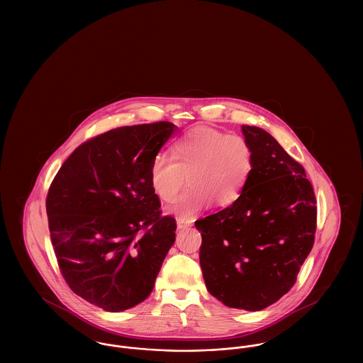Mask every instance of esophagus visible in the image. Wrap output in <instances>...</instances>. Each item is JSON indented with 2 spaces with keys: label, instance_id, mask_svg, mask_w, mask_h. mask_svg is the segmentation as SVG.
I'll return each mask as SVG.
<instances>
[{
  "label": "esophagus",
  "instance_id": "34e87169",
  "mask_svg": "<svg viewBox=\"0 0 363 363\" xmlns=\"http://www.w3.org/2000/svg\"><path fill=\"white\" fill-rule=\"evenodd\" d=\"M189 225L190 223H188V222H185V220H181V219H177V227H178L179 230H182V228H188Z\"/></svg>",
  "mask_w": 363,
  "mask_h": 363
}]
</instances>
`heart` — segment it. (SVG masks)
<instances>
[{
	"mask_svg": "<svg viewBox=\"0 0 363 363\" xmlns=\"http://www.w3.org/2000/svg\"><path fill=\"white\" fill-rule=\"evenodd\" d=\"M172 159L157 155L150 167V184L157 199L173 203L185 185L189 189L172 208L174 215L189 222L212 203L218 207L234 204L253 172L255 155L249 141L222 130L196 126L177 138Z\"/></svg>",
	"mask_w": 363,
	"mask_h": 363,
	"instance_id": "obj_1",
	"label": "heart"
}]
</instances>
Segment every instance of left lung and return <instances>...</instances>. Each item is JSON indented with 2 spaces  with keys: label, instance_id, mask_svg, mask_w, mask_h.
<instances>
[{
  "label": "left lung",
  "instance_id": "8db88e82",
  "mask_svg": "<svg viewBox=\"0 0 363 363\" xmlns=\"http://www.w3.org/2000/svg\"><path fill=\"white\" fill-rule=\"evenodd\" d=\"M242 133L255 164L241 197L194 225L208 291L228 308L257 311L293 287L314 243L317 203L305 169L275 138L249 125Z\"/></svg>",
  "mask_w": 363,
  "mask_h": 363
}]
</instances>
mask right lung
<instances>
[{
    "label": "right lung",
    "mask_w": 363,
    "mask_h": 363,
    "mask_svg": "<svg viewBox=\"0 0 363 363\" xmlns=\"http://www.w3.org/2000/svg\"><path fill=\"white\" fill-rule=\"evenodd\" d=\"M175 125L111 129L79 145L46 199L60 271L70 290L106 311L143 302L175 241V219L162 216L150 167Z\"/></svg>",
    "instance_id": "1"
}]
</instances>
